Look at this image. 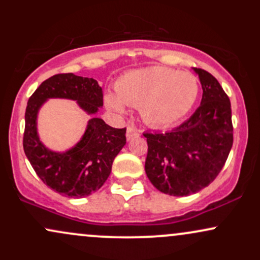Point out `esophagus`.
<instances>
[{"label": "esophagus", "instance_id": "esophagus-1", "mask_svg": "<svg viewBox=\"0 0 260 260\" xmlns=\"http://www.w3.org/2000/svg\"><path fill=\"white\" fill-rule=\"evenodd\" d=\"M137 136H138V131H137V128L133 127V126H128L127 127V133H126L127 140L133 139L134 137H137Z\"/></svg>", "mask_w": 260, "mask_h": 260}]
</instances>
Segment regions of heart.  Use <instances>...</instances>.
Instances as JSON below:
<instances>
[{
	"mask_svg": "<svg viewBox=\"0 0 260 260\" xmlns=\"http://www.w3.org/2000/svg\"><path fill=\"white\" fill-rule=\"evenodd\" d=\"M116 94L107 92L105 105L122 113L126 105L139 107L143 121L151 127L177 123L194 106L199 95L196 76L162 66L133 70L116 82Z\"/></svg>",
	"mask_w": 260,
	"mask_h": 260,
	"instance_id": "1",
	"label": "heart"
}]
</instances>
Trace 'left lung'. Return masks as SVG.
<instances>
[{
  "instance_id": "1",
  "label": "left lung",
  "mask_w": 260,
  "mask_h": 260,
  "mask_svg": "<svg viewBox=\"0 0 260 260\" xmlns=\"http://www.w3.org/2000/svg\"><path fill=\"white\" fill-rule=\"evenodd\" d=\"M201 80V106L170 132L144 133L145 172L153 186L169 196L194 194L221 171L234 143L231 103L215 77L193 68Z\"/></svg>"
}]
</instances>
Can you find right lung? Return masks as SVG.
I'll use <instances>...</instances> for the list:
<instances>
[{
    "mask_svg": "<svg viewBox=\"0 0 260 260\" xmlns=\"http://www.w3.org/2000/svg\"><path fill=\"white\" fill-rule=\"evenodd\" d=\"M49 99L77 101L92 116L80 142L66 152L47 148L37 133V115ZM103 89L92 78L73 73L46 79L29 98L23 148L29 162L46 186L67 197L83 198L99 190L111 174L112 162L126 144V128H112L96 117Z\"/></svg>",
    "mask_w": 260,
    "mask_h": 260,
    "instance_id": "obj_1",
    "label": "right lung"
}]
</instances>
